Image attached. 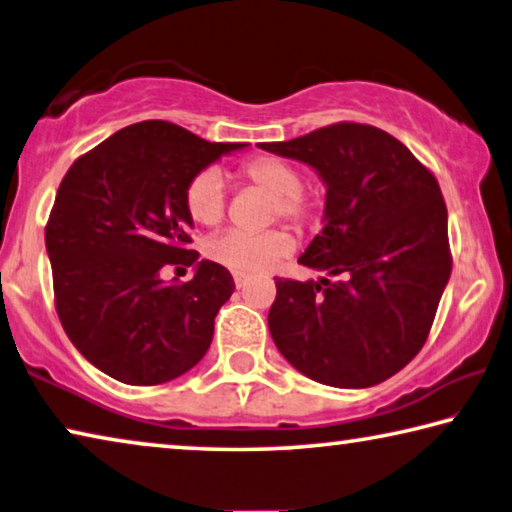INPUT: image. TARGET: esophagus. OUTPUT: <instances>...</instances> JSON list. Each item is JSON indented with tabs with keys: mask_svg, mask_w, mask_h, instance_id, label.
<instances>
[{
	"mask_svg": "<svg viewBox=\"0 0 512 512\" xmlns=\"http://www.w3.org/2000/svg\"><path fill=\"white\" fill-rule=\"evenodd\" d=\"M233 281H235V286H238V288H245L249 277H247V274H242V272H235L233 274Z\"/></svg>",
	"mask_w": 512,
	"mask_h": 512,
	"instance_id": "esophagus-1",
	"label": "esophagus"
}]
</instances>
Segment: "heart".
I'll return each instance as SVG.
<instances>
[{
  "label": "heart",
  "mask_w": 512,
  "mask_h": 512,
  "mask_svg": "<svg viewBox=\"0 0 512 512\" xmlns=\"http://www.w3.org/2000/svg\"><path fill=\"white\" fill-rule=\"evenodd\" d=\"M238 178L270 194L265 222H283L304 229L318 217L320 203L309 190H304V176L297 164L277 155H256L238 164ZM224 176L215 167H206L187 180L185 208L194 224L217 226L226 215ZM293 242L281 229L261 233L226 231L208 242V256L212 261L242 274H261L272 270L283 256L290 254Z\"/></svg>",
  "instance_id": "obj_1"
}]
</instances>
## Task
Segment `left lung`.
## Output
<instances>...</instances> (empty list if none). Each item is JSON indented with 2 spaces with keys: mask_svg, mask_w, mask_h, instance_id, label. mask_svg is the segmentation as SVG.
I'll use <instances>...</instances> for the list:
<instances>
[{
  "mask_svg": "<svg viewBox=\"0 0 512 512\" xmlns=\"http://www.w3.org/2000/svg\"><path fill=\"white\" fill-rule=\"evenodd\" d=\"M263 148L311 164L325 180V226L297 263L338 277L274 279V345L329 387L389 380L428 341L451 277L448 212L435 174L368 123H332Z\"/></svg>",
  "mask_w": 512,
  "mask_h": 512,
  "instance_id": "obj_1",
  "label": "left lung"
}]
</instances>
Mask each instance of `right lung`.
<instances>
[{
    "label": "right lung",
    "instance_id": "obj_1",
    "mask_svg": "<svg viewBox=\"0 0 512 512\" xmlns=\"http://www.w3.org/2000/svg\"><path fill=\"white\" fill-rule=\"evenodd\" d=\"M242 146L141 121L77 157L61 180L45 226L54 306L75 348L114 380L169 382L210 348L217 311L235 290L231 272L201 261L185 283L160 274L199 258L187 180Z\"/></svg>",
    "mask_w": 512,
    "mask_h": 512
}]
</instances>
